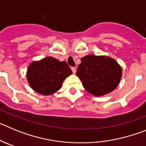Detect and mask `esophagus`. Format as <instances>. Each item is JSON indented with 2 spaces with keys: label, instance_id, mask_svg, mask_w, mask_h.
<instances>
[{
  "label": "esophagus",
  "instance_id": "esophagus-1",
  "mask_svg": "<svg viewBox=\"0 0 146 146\" xmlns=\"http://www.w3.org/2000/svg\"><path fill=\"white\" fill-rule=\"evenodd\" d=\"M72 72L74 73V74H75V73H76V68H75V67H72Z\"/></svg>",
  "mask_w": 146,
  "mask_h": 146
}]
</instances>
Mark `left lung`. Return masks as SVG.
Returning a JSON list of instances; mask_svg holds the SVG:
<instances>
[{
    "instance_id": "1",
    "label": "left lung",
    "mask_w": 146,
    "mask_h": 146,
    "mask_svg": "<svg viewBox=\"0 0 146 146\" xmlns=\"http://www.w3.org/2000/svg\"><path fill=\"white\" fill-rule=\"evenodd\" d=\"M122 70L113 58L88 55L81 58L77 76L86 91L94 96H103L118 86Z\"/></svg>"
}]
</instances>
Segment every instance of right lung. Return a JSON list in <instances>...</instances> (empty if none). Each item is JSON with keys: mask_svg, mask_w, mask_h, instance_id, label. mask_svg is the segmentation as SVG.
Returning <instances> with one entry per match:
<instances>
[{"mask_svg": "<svg viewBox=\"0 0 146 146\" xmlns=\"http://www.w3.org/2000/svg\"><path fill=\"white\" fill-rule=\"evenodd\" d=\"M72 74L66 62L47 57L31 64L28 68L27 78L36 92L47 96L58 91L63 81Z\"/></svg>", "mask_w": 146, "mask_h": 146, "instance_id": "obj_1", "label": "right lung"}]
</instances>
